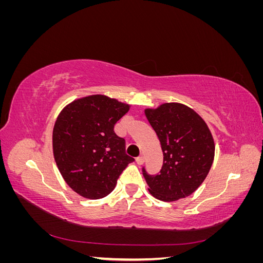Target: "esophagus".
<instances>
[{"mask_svg": "<svg viewBox=\"0 0 263 263\" xmlns=\"http://www.w3.org/2000/svg\"><path fill=\"white\" fill-rule=\"evenodd\" d=\"M136 162H137V164H138V165H141L142 163L145 162V158L142 157V156H139V157H137V158H136Z\"/></svg>", "mask_w": 263, "mask_h": 263, "instance_id": "obj_1", "label": "esophagus"}]
</instances>
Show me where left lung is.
<instances>
[{
	"label": "left lung",
	"instance_id": "obj_1",
	"mask_svg": "<svg viewBox=\"0 0 263 263\" xmlns=\"http://www.w3.org/2000/svg\"><path fill=\"white\" fill-rule=\"evenodd\" d=\"M145 115L163 154L160 173L149 176L142 170L150 194L174 202L194 193L214 161L215 144L208 124L194 109L174 102L146 108Z\"/></svg>",
	"mask_w": 263,
	"mask_h": 263
}]
</instances>
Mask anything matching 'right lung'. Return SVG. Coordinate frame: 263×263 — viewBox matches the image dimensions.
<instances>
[{
	"label": "right lung",
	"instance_id": "add662e5",
	"mask_svg": "<svg viewBox=\"0 0 263 263\" xmlns=\"http://www.w3.org/2000/svg\"><path fill=\"white\" fill-rule=\"evenodd\" d=\"M130 105L106 95L77 99L62 108L52 130V151L63 180L90 200L105 197L134 158L114 126Z\"/></svg>",
	"mask_w": 263,
	"mask_h": 263
}]
</instances>
